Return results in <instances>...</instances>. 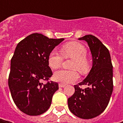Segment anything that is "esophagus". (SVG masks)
<instances>
[{"mask_svg": "<svg viewBox=\"0 0 123 123\" xmlns=\"http://www.w3.org/2000/svg\"><path fill=\"white\" fill-rule=\"evenodd\" d=\"M66 86V85L64 83H59V87H64Z\"/></svg>", "mask_w": 123, "mask_h": 123, "instance_id": "obj_1", "label": "esophagus"}]
</instances>
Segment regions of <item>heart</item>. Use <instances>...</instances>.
Masks as SVG:
<instances>
[{"label": "heart", "mask_w": 123, "mask_h": 123, "mask_svg": "<svg viewBox=\"0 0 123 123\" xmlns=\"http://www.w3.org/2000/svg\"><path fill=\"white\" fill-rule=\"evenodd\" d=\"M61 53L64 58L73 59L71 62L70 68L74 70H60L55 72L53 75L55 81L62 83H70L76 81L79 79L78 73L74 70H77L81 74L88 73L90 64L86 57L87 50L83 45L76 42H69L61 47ZM62 61V57L55 51L50 53L48 58L49 65L53 69L60 68Z\"/></svg>", "instance_id": "obj_1"}]
</instances>
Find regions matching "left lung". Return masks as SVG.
I'll return each instance as SVG.
<instances>
[{"instance_id": "1", "label": "left lung", "mask_w": 123, "mask_h": 123, "mask_svg": "<svg viewBox=\"0 0 123 123\" xmlns=\"http://www.w3.org/2000/svg\"><path fill=\"white\" fill-rule=\"evenodd\" d=\"M86 41L92 57V66L86 78L74 86L75 92L68 99L70 111L83 119L98 116L105 110L113 91V66L108 49L97 37L87 35ZM86 85L82 89L80 85Z\"/></svg>"}]
</instances>
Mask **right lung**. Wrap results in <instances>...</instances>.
Masks as SVG:
<instances>
[{
  "label": "right lung",
  "instance_id": "1",
  "mask_svg": "<svg viewBox=\"0 0 123 123\" xmlns=\"http://www.w3.org/2000/svg\"><path fill=\"white\" fill-rule=\"evenodd\" d=\"M64 38L50 39L41 33H33L20 41L11 59L8 85L18 109L29 116L46 111L58 89L57 82L43 84L53 75L48 58Z\"/></svg>",
  "mask_w": 123,
  "mask_h": 123
}]
</instances>
